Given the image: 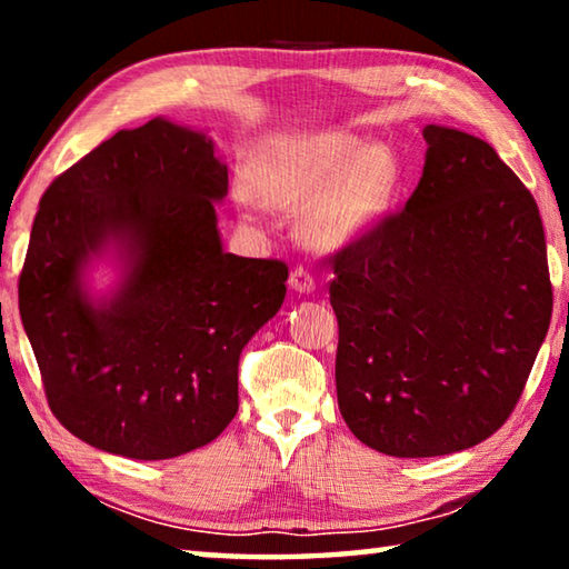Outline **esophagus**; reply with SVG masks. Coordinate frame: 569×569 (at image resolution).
Here are the masks:
<instances>
[{
    "label": "esophagus",
    "mask_w": 569,
    "mask_h": 569,
    "mask_svg": "<svg viewBox=\"0 0 569 569\" xmlns=\"http://www.w3.org/2000/svg\"><path fill=\"white\" fill-rule=\"evenodd\" d=\"M288 286L293 288L298 293H313L316 291V281L313 276L306 271V268H293L291 278H288Z\"/></svg>",
    "instance_id": "1"
}]
</instances>
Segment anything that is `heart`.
I'll return each instance as SVG.
<instances>
[{"instance_id": "heart-1", "label": "heart", "mask_w": 569, "mask_h": 569, "mask_svg": "<svg viewBox=\"0 0 569 569\" xmlns=\"http://www.w3.org/2000/svg\"><path fill=\"white\" fill-rule=\"evenodd\" d=\"M397 182L399 170L389 152L349 132L273 142L256 160L261 196L303 213V236L321 248L369 238L387 218Z\"/></svg>"}]
</instances>
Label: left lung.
Masks as SVG:
<instances>
[{
	"instance_id": "obj_1",
	"label": "left lung",
	"mask_w": 569,
	"mask_h": 569,
	"mask_svg": "<svg viewBox=\"0 0 569 569\" xmlns=\"http://www.w3.org/2000/svg\"><path fill=\"white\" fill-rule=\"evenodd\" d=\"M401 213L333 258L336 397L366 447L441 457L479 445L522 397L552 316L537 203L489 142L423 128Z\"/></svg>"
}]
</instances>
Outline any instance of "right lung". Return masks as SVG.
I'll list each match as a JSON object with an SVG mask.
<instances>
[{
    "instance_id": "1",
    "label": "right lung",
    "mask_w": 569,
    "mask_h": 569,
    "mask_svg": "<svg viewBox=\"0 0 569 569\" xmlns=\"http://www.w3.org/2000/svg\"><path fill=\"white\" fill-rule=\"evenodd\" d=\"M228 166L203 130L156 118L114 132L40 200L19 316L50 409L90 447L172 459L238 411V359L278 313L288 268L228 253ZM110 262L108 292L91 271Z\"/></svg>"
}]
</instances>
